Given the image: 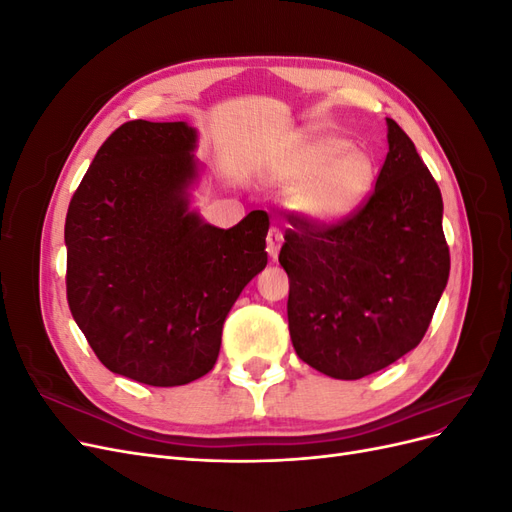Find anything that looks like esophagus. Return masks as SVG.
I'll use <instances>...</instances> for the list:
<instances>
[{
  "label": "esophagus",
  "mask_w": 512,
  "mask_h": 512,
  "mask_svg": "<svg viewBox=\"0 0 512 512\" xmlns=\"http://www.w3.org/2000/svg\"><path fill=\"white\" fill-rule=\"evenodd\" d=\"M282 241H284V235L280 228H271L269 235H267V252L269 256L275 260L277 254H280V247H282Z\"/></svg>",
  "instance_id": "1"
}]
</instances>
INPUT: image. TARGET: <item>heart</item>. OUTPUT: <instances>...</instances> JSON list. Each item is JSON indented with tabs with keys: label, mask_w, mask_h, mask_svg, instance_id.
Masks as SVG:
<instances>
[{
	"label": "heart",
	"mask_w": 512,
	"mask_h": 512,
	"mask_svg": "<svg viewBox=\"0 0 512 512\" xmlns=\"http://www.w3.org/2000/svg\"><path fill=\"white\" fill-rule=\"evenodd\" d=\"M275 181L290 192V207L303 220L333 224L361 207L374 188L376 164L369 153L350 149L337 134L301 136L275 164Z\"/></svg>",
	"instance_id": "b5f03b06"
}]
</instances>
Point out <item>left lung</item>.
I'll list each match as a JSON object with an SVG mask.
<instances>
[{"label": "left lung", "mask_w": 512, "mask_h": 512, "mask_svg": "<svg viewBox=\"0 0 512 512\" xmlns=\"http://www.w3.org/2000/svg\"><path fill=\"white\" fill-rule=\"evenodd\" d=\"M389 153L365 203L335 224L292 215L280 265L299 359L359 380L421 344L448 282L442 194L393 119Z\"/></svg>", "instance_id": "8db88e82"}]
</instances>
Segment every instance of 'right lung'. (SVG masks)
<instances>
[{
  "label": "right lung",
  "instance_id": "obj_1",
  "mask_svg": "<svg viewBox=\"0 0 512 512\" xmlns=\"http://www.w3.org/2000/svg\"><path fill=\"white\" fill-rule=\"evenodd\" d=\"M194 149L183 121L123 123L66 215L72 318L106 369L149 386L209 374L230 307L267 267L265 211L228 230L190 211Z\"/></svg>",
  "mask_w": 512,
  "mask_h": 512
}]
</instances>
